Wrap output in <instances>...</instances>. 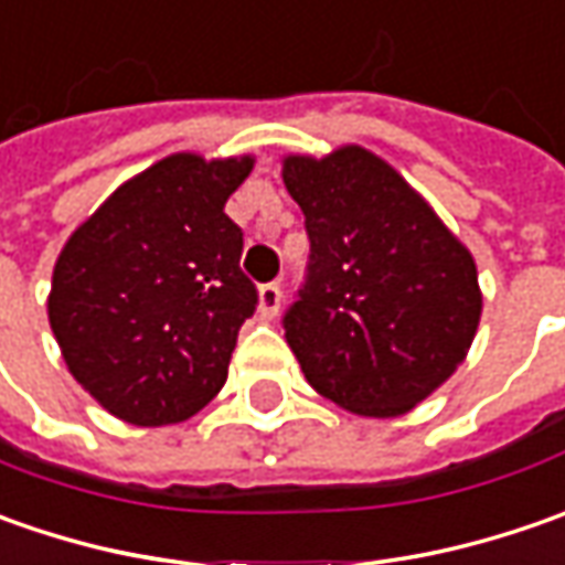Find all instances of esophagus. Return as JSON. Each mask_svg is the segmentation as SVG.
Masks as SVG:
<instances>
[{
	"mask_svg": "<svg viewBox=\"0 0 565 565\" xmlns=\"http://www.w3.org/2000/svg\"><path fill=\"white\" fill-rule=\"evenodd\" d=\"M279 305H282V292H279L276 282H267V286L257 289V311H260L264 320H273L279 315Z\"/></svg>",
	"mask_w": 565,
	"mask_h": 565,
	"instance_id": "1",
	"label": "esophagus"
}]
</instances>
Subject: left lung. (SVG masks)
Here are the masks:
<instances>
[{"instance_id":"obj_1","label":"left lung","mask_w":565,"mask_h":565,"mask_svg":"<svg viewBox=\"0 0 565 565\" xmlns=\"http://www.w3.org/2000/svg\"><path fill=\"white\" fill-rule=\"evenodd\" d=\"M282 182L311 238L286 342L323 399L364 418L412 412L456 374L484 295L462 238L361 143L286 153Z\"/></svg>"}]
</instances>
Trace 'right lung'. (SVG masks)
I'll return each mask as SVG.
<instances>
[{
  "mask_svg": "<svg viewBox=\"0 0 565 565\" xmlns=\"http://www.w3.org/2000/svg\"><path fill=\"white\" fill-rule=\"evenodd\" d=\"M254 153H169L68 235L46 298L68 374L125 424L188 422L213 399L257 289L226 201Z\"/></svg>",
  "mask_w": 565,
  "mask_h": 565,
  "instance_id": "obj_1",
  "label": "right lung"
}]
</instances>
